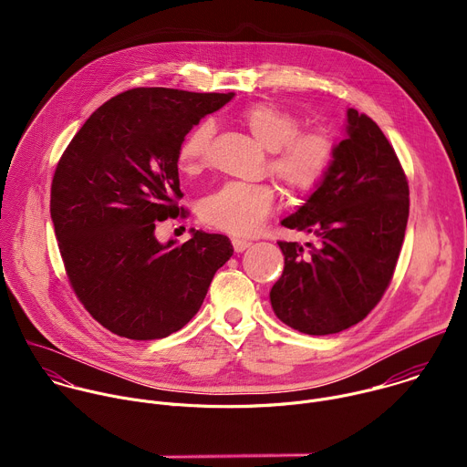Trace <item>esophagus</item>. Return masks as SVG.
I'll return each mask as SVG.
<instances>
[{
    "mask_svg": "<svg viewBox=\"0 0 467 467\" xmlns=\"http://www.w3.org/2000/svg\"><path fill=\"white\" fill-rule=\"evenodd\" d=\"M231 244H233V247H234V251H236V253H242L244 249H247V247L251 245V242H249V240H245V238H238V236H233V238H231Z\"/></svg>",
    "mask_w": 467,
    "mask_h": 467,
    "instance_id": "34e87169",
    "label": "esophagus"
}]
</instances>
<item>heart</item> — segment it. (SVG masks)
Returning a JSON list of instances; mask_svg holds the SVG:
<instances>
[{
  "label": "heart",
  "instance_id": "obj_1",
  "mask_svg": "<svg viewBox=\"0 0 467 467\" xmlns=\"http://www.w3.org/2000/svg\"><path fill=\"white\" fill-rule=\"evenodd\" d=\"M240 125L268 150V170L294 195L316 192L328 177L338 157V140L327 127L301 129V118L275 103L258 101L238 112ZM214 125L209 119L193 125L177 146V166L182 173L202 171L209 161ZM277 190L270 182H225L211 192L199 216L209 227L251 234L270 216Z\"/></svg>",
  "mask_w": 467,
  "mask_h": 467
}]
</instances>
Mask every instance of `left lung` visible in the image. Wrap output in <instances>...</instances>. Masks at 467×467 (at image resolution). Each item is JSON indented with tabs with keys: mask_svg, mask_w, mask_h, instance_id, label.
<instances>
[{
	"mask_svg": "<svg viewBox=\"0 0 467 467\" xmlns=\"http://www.w3.org/2000/svg\"><path fill=\"white\" fill-rule=\"evenodd\" d=\"M409 181L380 127L348 110V137L325 182L281 223L310 233L305 251L279 240L285 270L270 292L281 321L305 335H335L362 321L395 272L409 222Z\"/></svg>",
	"mask_w": 467,
	"mask_h": 467,
	"instance_id": "left-lung-1",
	"label": "left lung"
}]
</instances>
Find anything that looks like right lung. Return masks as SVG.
<instances>
[{
  "label": "right lung",
  "mask_w": 467,
  "mask_h": 467,
  "mask_svg": "<svg viewBox=\"0 0 467 467\" xmlns=\"http://www.w3.org/2000/svg\"><path fill=\"white\" fill-rule=\"evenodd\" d=\"M234 94L132 88L103 103L64 150L51 182V220L81 305L129 340H157L202 306L231 258L223 234L193 231L181 245L155 225L182 218L177 146Z\"/></svg>",
  "instance_id": "obj_1"
}]
</instances>
